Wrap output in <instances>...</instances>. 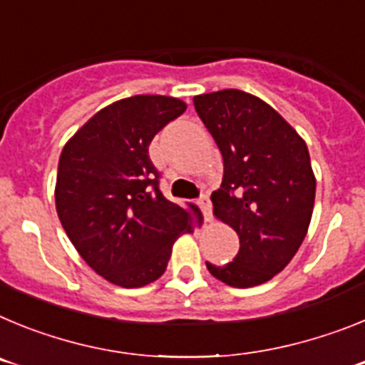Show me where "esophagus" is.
<instances>
[{
	"instance_id": "1",
	"label": "esophagus",
	"mask_w": 365,
	"mask_h": 365,
	"mask_svg": "<svg viewBox=\"0 0 365 365\" xmlns=\"http://www.w3.org/2000/svg\"><path fill=\"white\" fill-rule=\"evenodd\" d=\"M199 206H201L202 214H205V219L208 222L212 221V202H210V197L208 195H201V199H199Z\"/></svg>"
}]
</instances>
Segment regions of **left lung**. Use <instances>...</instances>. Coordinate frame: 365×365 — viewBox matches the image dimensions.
Wrapping results in <instances>:
<instances>
[{
    "label": "left lung",
    "instance_id": "1",
    "mask_svg": "<svg viewBox=\"0 0 365 365\" xmlns=\"http://www.w3.org/2000/svg\"><path fill=\"white\" fill-rule=\"evenodd\" d=\"M195 111L219 146L221 190L214 215L240 235V252L214 278L237 289L272 279L298 252L314 208L316 177L307 144L265 100L240 89L193 96Z\"/></svg>",
    "mask_w": 365,
    "mask_h": 365
}]
</instances>
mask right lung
Instances as JSON below:
<instances>
[{
    "label": "right lung",
    "instance_id": "obj_1",
    "mask_svg": "<svg viewBox=\"0 0 365 365\" xmlns=\"http://www.w3.org/2000/svg\"><path fill=\"white\" fill-rule=\"evenodd\" d=\"M182 100L135 95L95 113L63 146L54 201L63 230L87 265L109 283L137 289L164 274L180 234L202 225L197 206L159 190L148 148Z\"/></svg>",
    "mask_w": 365,
    "mask_h": 365
}]
</instances>
